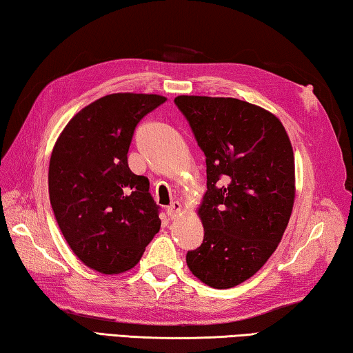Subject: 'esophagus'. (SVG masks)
Instances as JSON below:
<instances>
[{
	"instance_id": "esophagus-1",
	"label": "esophagus",
	"mask_w": 353,
	"mask_h": 353,
	"mask_svg": "<svg viewBox=\"0 0 353 353\" xmlns=\"http://www.w3.org/2000/svg\"><path fill=\"white\" fill-rule=\"evenodd\" d=\"M181 211H183L181 203L180 201H172V205L167 208V215H169L172 220H175V219L180 217Z\"/></svg>"
}]
</instances>
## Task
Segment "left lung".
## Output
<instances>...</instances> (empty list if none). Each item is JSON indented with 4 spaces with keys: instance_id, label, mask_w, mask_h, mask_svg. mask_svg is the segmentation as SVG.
I'll list each match as a JSON object with an SVG mask.
<instances>
[{
    "instance_id": "1",
    "label": "left lung",
    "mask_w": 353,
    "mask_h": 353,
    "mask_svg": "<svg viewBox=\"0 0 353 353\" xmlns=\"http://www.w3.org/2000/svg\"><path fill=\"white\" fill-rule=\"evenodd\" d=\"M206 157L208 190L199 208L205 239L186 262L212 288L250 279L276 251L292 217L294 154L282 122L234 97L178 96Z\"/></svg>"
}]
</instances>
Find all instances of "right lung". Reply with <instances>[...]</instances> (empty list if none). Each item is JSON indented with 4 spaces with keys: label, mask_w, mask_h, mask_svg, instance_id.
<instances>
[{
    "label": "right lung",
    "mask_w": 353,
    "mask_h": 353,
    "mask_svg": "<svg viewBox=\"0 0 353 353\" xmlns=\"http://www.w3.org/2000/svg\"><path fill=\"white\" fill-rule=\"evenodd\" d=\"M167 99L114 92L66 123L49 161V200L61 234L86 267L102 274L133 268L159 231L158 206L127 153L134 128Z\"/></svg>",
    "instance_id": "add662e5"
}]
</instances>
